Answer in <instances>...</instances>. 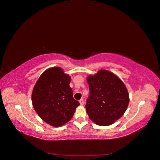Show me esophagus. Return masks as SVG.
I'll return each instance as SVG.
<instances>
[{"label": "esophagus", "instance_id": "esophagus-1", "mask_svg": "<svg viewBox=\"0 0 160 160\" xmlns=\"http://www.w3.org/2000/svg\"><path fill=\"white\" fill-rule=\"evenodd\" d=\"M79 103H80V105H81V106H83V103H84L83 99H81L79 100Z\"/></svg>", "mask_w": 160, "mask_h": 160}]
</instances>
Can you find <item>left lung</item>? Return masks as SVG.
<instances>
[{
  "mask_svg": "<svg viewBox=\"0 0 160 160\" xmlns=\"http://www.w3.org/2000/svg\"><path fill=\"white\" fill-rule=\"evenodd\" d=\"M90 95L86 104L90 119L99 126H110L121 118L128 108L129 94L116 74L100 70L87 77Z\"/></svg>",
  "mask_w": 160,
  "mask_h": 160,
  "instance_id": "obj_1",
  "label": "left lung"
}]
</instances>
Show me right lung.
<instances>
[{"label":"right lung","mask_w":160,"mask_h":160,"mask_svg":"<svg viewBox=\"0 0 160 160\" xmlns=\"http://www.w3.org/2000/svg\"><path fill=\"white\" fill-rule=\"evenodd\" d=\"M71 77L59 67L44 71L32 90V102L38 115L49 125L59 127L73 117L79 103L73 98Z\"/></svg>","instance_id":"obj_1"}]
</instances>
